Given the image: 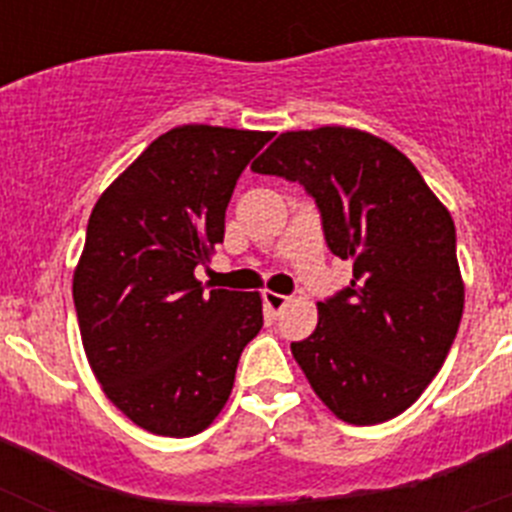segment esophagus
<instances>
[{"mask_svg": "<svg viewBox=\"0 0 512 512\" xmlns=\"http://www.w3.org/2000/svg\"><path fill=\"white\" fill-rule=\"evenodd\" d=\"M289 302V297L279 295V292H264V305L269 307L271 312H279Z\"/></svg>", "mask_w": 512, "mask_h": 512, "instance_id": "esophagus-1", "label": "esophagus"}]
</instances>
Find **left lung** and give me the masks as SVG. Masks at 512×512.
Segmentation results:
<instances>
[{"instance_id": "1", "label": "left lung", "mask_w": 512, "mask_h": 512, "mask_svg": "<svg viewBox=\"0 0 512 512\" xmlns=\"http://www.w3.org/2000/svg\"><path fill=\"white\" fill-rule=\"evenodd\" d=\"M300 182L328 248L354 261L343 292L292 356L330 413L377 425L413 405L443 366L464 312L451 212L405 153L366 130L325 125L279 135L251 166Z\"/></svg>"}]
</instances>
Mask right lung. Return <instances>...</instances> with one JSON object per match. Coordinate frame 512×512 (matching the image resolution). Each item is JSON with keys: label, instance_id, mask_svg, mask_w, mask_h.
<instances>
[{"label": "right lung", "instance_id": "1", "mask_svg": "<svg viewBox=\"0 0 512 512\" xmlns=\"http://www.w3.org/2000/svg\"><path fill=\"white\" fill-rule=\"evenodd\" d=\"M271 135L174 128L94 205L74 269L81 343L107 400L143 431H205L264 325L259 292H205L194 269L223 243L235 182Z\"/></svg>", "mask_w": 512, "mask_h": 512}]
</instances>
